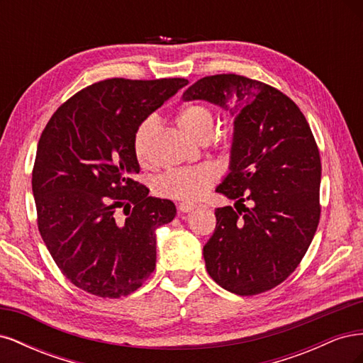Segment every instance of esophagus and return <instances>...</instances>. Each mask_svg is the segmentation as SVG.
<instances>
[{"mask_svg": "<svg viewBox=\"0 0 363 363\" xmlns=\"http://www.w3.org/2000/svg\"><path fill=\"white\" fill-rule=\"evenodd\" d=\"M177 207L182 213H188V212H192L196 206L192 203H179Z\"/></svg>", "mask_w": 363, "mask_h": 363, "instance_id": "esophagus-1", "label": "esophagus"}]
</instances>
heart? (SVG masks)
Wrapping results in <instances>:
<instances>
[{"mask_svg": "<svg viewBox=\"0 0 363 363\" xmlns=\"http://www.w3.org/2000/svg\"><path fill=\"white\" fill-rule=\"evenodd\" d=\"M177 124L186 135L195 140L208 139L215 127V113L206 104H186L177 112ZM157 125L156 116H148L138 125L133 135V151L140 163L148 159V142ZM216 180V172L212 167L200 164L194 168L169 169L162 174L156 182L157 192L172 200L195 201Z\"/></svg>", "mask_w": 363, "mask_h": 363, "instance_id": "b5f03b06", "label": "heart"}]
</instances>
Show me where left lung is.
I'll use <instances>...</instances> for the list:
<instances>
[{
	"instance_id": "1",
	"label": "left lung",
	"mask_w": 363,
	"mask_h": 363,
	"mask_svg": "<svg viewBox=\"0 0 363 363\" xmlns=\"http://www.w3.org/2000/svg\"><path fill=\"white\" fill-rule=\"evenodd\" d=\"M183 100L235 115L230 174L216 192L238 200L236 211H215V232L203 248L208 276L236 295L279 286L300 265L320 223L321 159L309 124L288 95L238 74L204 77Z\"/></svg>"
}]
</instances>
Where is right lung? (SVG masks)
Masks as SVG:
<instances>
[{
    "label": "right lung",
    "instance_id": "add662e5",
    "mask_svg": "<svg viewBox=\"0 0 363 363\" xmlns=\"http://www.w3.org/2000/svg\"><path fill=\"white\" fill-rule=\"evenodd\" d=\"M188 83L98 82L65 101L42 131L31 177L38 228L63 276L84 292L125 296L156 268L155 230L172 221L175 206L133 180V135Z\"/></svg>",
    "mask_w": 363,
    "mask_h": 363
}]
</instances>
